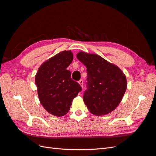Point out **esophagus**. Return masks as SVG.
Wrapping results in <instances>:
<instances>
[{"instance_id":"1","label":"esophagus","mask_w":156,"mask_h":156,"mask_svg":"<svg viewBox=\"0 0 156 156\" xmlns=\"http://www.w3.org/2000/svg\"><path fill=\"white\" fill-rule=\"evenodd\" d=\"M78 83L80 84V85H81V87H83V80H80V81H78Z\"/></svg>"}]
</instances>
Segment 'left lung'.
<instances>
[{"instance_id": "obj_1", "label": "left lung", "mask_w": 156, "mask_h": 156, "mask_svg": "<svg viewBox=\"0 0 156 156\" xmlns=\"http://www.w3.org/2000/svg\"><path fill=\"white\" fill-rule=\"evenodd\" d=\"M77 58L87 67V90L83 100L96 116L107 115L120 104L127 88L125 74L114 64L97 54L80 51Z\"/></svg>"}]
</instances>
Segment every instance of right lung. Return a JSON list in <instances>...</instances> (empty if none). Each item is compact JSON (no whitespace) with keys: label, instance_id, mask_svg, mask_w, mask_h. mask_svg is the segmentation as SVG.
<instances>
[{"label":"right lung","instance_id":"add662e5","mask_svg":"<svg viewBox=\"0 0 156 156\" xmlns=\"http://www.w3.org/2000/svg\"><path fill=\"white\" fill-rule=\"evenodd\" d=\"M73 58L71 51L60 52L45 61L36 74L35 83L41 104L56 116L68 113L73 100L82 90L71 78V72L67 69Z\"/></svg>","mask_w":156,"mask_h":156}]
</instances>
